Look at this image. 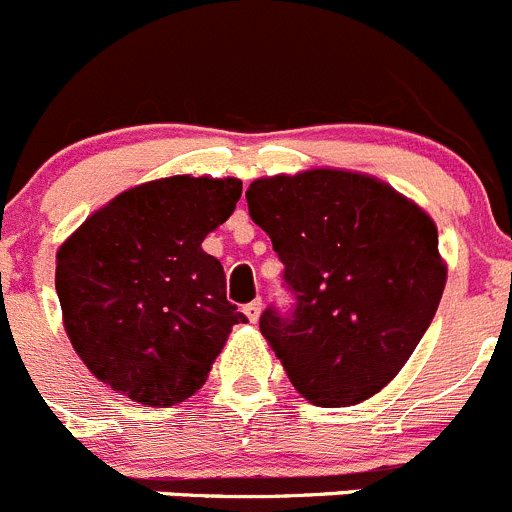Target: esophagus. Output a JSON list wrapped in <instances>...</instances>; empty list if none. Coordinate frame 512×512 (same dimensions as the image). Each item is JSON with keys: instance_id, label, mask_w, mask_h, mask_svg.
<instances>
[{"instance_id": "esophagus-1", "label": "esophagus", "mask_w": 512, "mask_h": 512, "mask_svg": "<svg viewBox=\"0 0 512 512\" xmlns=\"http://www.w3.org/2000/svg\"><path fill=\"white\" fill-rule=\"evenodd\" d=\"M260 313H262V300L260 298H255V300H252V303L245 305V315H247V318H250L252 323H257Z\"/></svg>"}]
</instances>
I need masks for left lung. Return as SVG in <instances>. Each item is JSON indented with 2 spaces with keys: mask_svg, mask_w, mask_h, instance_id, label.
Listing matches in <instances>:
<instances>
[{
  "mask_svg": "<svg viewBox=\"0 0 512 512\" xmlns=\"http://www.w3.org/2000/svg\"><path fill=\"white\" fill-rule=\"evenodd\" d=\"M245 197L295 298L288 313L260 315L262 336L310 404H361L407 364L442 300L432 217L384 181L341 169L267 176Z\"/></svg>",
  "mask_w": 512,
  "mask_h": 512,
  "instance_id": "1",
  "label": "left lung"
}]
</instances>
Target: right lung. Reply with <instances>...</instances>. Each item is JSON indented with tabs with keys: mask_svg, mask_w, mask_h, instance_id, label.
<instances>
[{
	"mask_svg": "<svg viewBox=\"0 0 512 512\" xmlns=\"http://www.w3.org/2000/svg\"><path fill=\"white\" fill-rule=\"evenodd\" d=\"M240 179L169 176L118 194L57 250L62 323L90 374L118 394L174 407L197 394L247 318L202 250L240 202Z\"/></svg>",
	"mask_w": 512,
	"mask_h": 512,
	"instance_id": "add662e5",
	"label": "right lung"
}]
</instances>
